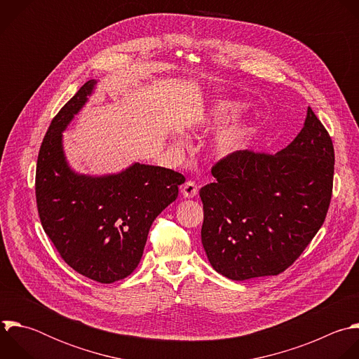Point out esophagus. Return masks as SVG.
<instances>
[{
	"instance_id": "34e87169",
	"label": "esophagus",
	"mask_w": 359,
	"mask_h": 359,
	"mask_svg": "<svg viewBox=\"0 0 359 359\" xmlns=\"http://www.w3.org/2000/svg\"><path fill=\"white\" fill-rule=\"evenodd\" d=\"M181 194L184 198H194L198 194V185L194 181H187L181 187Z\"/></svg>"
}]
</instances>
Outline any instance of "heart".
<instances>
[{
    "mask_svg": "<svg viewBox=\"0 0 359 359\" xmlns=\"http://www.w3.org/2000/svg\"><path fill=\"white\" fill-rule=\"evenodd\" d=\"M242 110V104L239 102L233 100H219V102H213L212 106L208 109L206 113L201 116L194 123V128L205 131L217 124L228 120L229 117L238 114ZM248 130L245 124H232L228 126L222 130H219L217 134H215L212 142H210V153L213 157H217L219 160L229 158L233 154H236L246 140ZM178 144H181V141H177Z\"/></svg>",
    "mask_w": 359,
    "mask_h": 359,
    "instance_id": "b5f03b06",
    "label": "heart"
}]
</instances>
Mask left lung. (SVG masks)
Instances as JSON below:
<instances>
[{"label":"left lung","instance_id":"8db88e82","mask_svg":"<svg viewBox=\"0 0 359 359\" xmlns=\"http://www.w3.org/2000/svg\"><path fill=\"white\" fill-rule=\"evenodd\" d=\"M201 188V239L209 263L231 280L276 276L309 246L330 206L331 137L309 107L302 131L276 154L238 151Z\"/></svg>","mask_w":359,"mask_h":359}]
</instances>
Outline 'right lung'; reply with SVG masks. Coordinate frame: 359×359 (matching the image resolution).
<instances>
[{"instance_id":"right-lung-1","label":"right lung","mask_w":359,"mask_h":359,"mask_svg":"<svg viewBox=\"0 0 359 359\" xmlns=\"http://www.w3.org/2000/svg\"><path fill=\"white\" fill-rule=\"evenodd\" d=\"M96 85L86 82L53 117L38 156L35 194L43 231L62 259L85 277L114 283L134 271L154 219L177 199L185 178L140 163L104 175L69 165L62 133Z\"/></svg>"}]
</instances>
